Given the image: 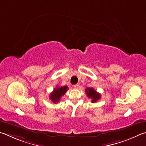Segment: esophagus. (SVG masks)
Segmentation results:
<instances>
[{
  "label": "esophagus",
  "instance_id": "34e87169",
  "mask_svg": "<svg viewBox=\"0 0 146 146\" xmlns=\"http://www.w3.org/2000/svg\"><path fill=\"white\" fill-rule=\"evenodd\" d=\"M73 86H74V88L75 89H77L79 87V85H78V84H76V85H74Z\"/></svg>",
  "mask_w": 146,
  "mask_h": 146
}]
</instances>
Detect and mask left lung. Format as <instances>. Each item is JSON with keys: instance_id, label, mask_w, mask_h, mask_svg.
<instances>
[{"instance_id": "left-lung-1", "label": "left lung", "mask_w": 146, "mask_h": 146, "mask_svg": "<svg viewBox=\"0 0 146 146\" xmlns=\"http://www.w3.org/2000/svg\"><path fill=\"white\" fill-rule=\"evenodd\" d=\"M85 92L88 98L92 99V103H96L101 98V94L97 92L93 88H87L85 90Z\"/></svg>"}]
</instances>
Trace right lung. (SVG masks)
I'll use <instances>...</instances> for the list:
<instances>
[{
  "mask_svg": "<svg viewBox=\"0 0 146 146\" xmlns=\"http://www.w3.org/2000/svg\"><path fill=\"white\" fill-rule=\"evenodd\" d=\"M68 89V86H61L60 88L56 87L54 89L52 92L50 94V99L54 103H58L61 99V97L64 96V94L66 93Z\"/></svg>",
  "mask_w": 146,
  "mask_h": 146,
  "instance_id": "add662e5",
  "label": "right lung"
}]
</instances>
